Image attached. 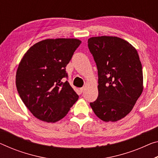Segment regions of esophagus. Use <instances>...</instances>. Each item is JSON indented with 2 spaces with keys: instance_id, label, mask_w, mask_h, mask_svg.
<instances>
[{
  "instance_id": "1",
  "label": "esophagus",
  "mask_w": 158,
  "mask_h": 158,
  "mask_svg": "<svg viewBox=\"0 0 158 158\" xmlns=\"http://www.w3.org/2000/svg\"><path fill=\"white\" fill-rule=\"evenodd\" d=\"M79 90H80V92H81V93H82V92H83V91L85 90V87H81V88H80Z\"/></svg>"
}]
</instances>
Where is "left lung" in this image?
<instances>
[{"label": "left lung", "mask_w": 158, "mask_h": 158, "mask_svg": "<svg viewBox=\"0 0 158 158\" xmlns=\"http://www.w3.org/2000/svg\"><path fill=\"white\" fill-rule=\"evenodd\" d=\"M88 48L98 73V97L90 102L104 121H116L133 108L143 92V71L135 48L116 37L89 38Z\"/></svg>", "instance_id": "left-lung-1"}]
</instances>
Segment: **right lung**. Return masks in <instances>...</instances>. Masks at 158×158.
Masks as SVG:
<instances>
[{
  "label": "right lung",
  "instance_id": "obj_1",
  "mask_svg": "<svg viewBox=\"0 0 158 158\" xmlns=\"http://www.w3.org/2000/svg\"><path fill=\"white\" fill-rule=\"evenodd\" d=\"M81 42L76 39L46 40L31 47L19 64L16 87L31 113L46 122L67 114L78 99L67 81L65 67Z\"/></svg>",
  "mask_w": 158,
  "mask_h": 158
}]
</instances>
